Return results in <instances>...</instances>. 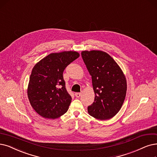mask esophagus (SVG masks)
I'll use <instances>...</instances> for the list:
<instances>
[{
  "label": "esophagus",
  "instance_id": "34e87169",
  "mask_svg": "<svg viewBox=\"0 0 157 157\" xmlns=\"http://www.w3.org/2000/svg\"><path fill=\"white\" fill-rule=\"evenodd\" d=\"M75 97L78 98V97H80L81 96V95H82V93H75Z\"/></svg>",
  "mask_w": 157,
  "mask_h": 157
}]
</instances>
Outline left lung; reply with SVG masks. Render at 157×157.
<instances>
[{
  "label": "left lung",
  "instance_id": "8db88e82",
  "mask_svg": "<svg viewBox=\"0 0 157 157\" xmlns=\"http://www.w3.org/2000/svg\"><path fill=\"white\" fill-rule=\"evenodd\" d=\"M83 60L92 78L94 102L88 113L98 120H108L121 109L127 91L122 69L111 56L100 50L83 51Z\"/></svg>",
  "mask_w": 157,
  "mask_h": 157
}]
</instances>
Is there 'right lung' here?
<instances>
[{
	"label": "right lung",
	"instance_id": "obj_1",
	"mask_svg": "<svg viewBox=\"0 0 157 157\" xmlns=\"http://www.w3.org/2000/svg\"><path fill=\"white\" fill-rule=\"evenodd\" d=\"M79 56L75 51L52 53L34 66L27 93L31 107L41 117L55 119L67 112L72 98L66 89L63 71Z\"/></svg>",
	"mask_w": 157,
	"mask_h": 157
}]
</instances>
